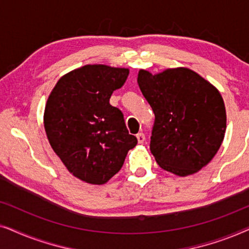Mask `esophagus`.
Returning a JSON list of instances; mask_svg holds the SVG:
<instances>
[{
	"label": "esophagus",
	"instance_id": "obj_1",
	"mask_svg": "<svg viewBox=\"0 0 249 249\" xmlns=\"http://www.w3.org/2000/svg\"><path fill=\"white\" fill-rule=\"evenodd\" d=\"M136 137H137L139 144H142V142H145V135H144V132H138V134L136 135Z\"/></svg>",
	"mask_w": 249,
	"mask_h": 249
}]
</instances>
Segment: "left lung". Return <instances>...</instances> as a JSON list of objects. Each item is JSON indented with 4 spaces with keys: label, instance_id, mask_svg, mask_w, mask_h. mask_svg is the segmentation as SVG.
I'll return each instance as SVG.
<instances>
[{
    "label": "left lung",
    "instance_id": "1",
    "mask_svg": "<svg viewBox=\"0 0 249 249\" xmlns=\"http://www.w3.org/2000/svg\"><path fill=\"white\" fill-rule=\"evenodd\" d=\"M138 85L154 112L151 148L163 170L186 177L199 171L219 151L227 128L219 90L187 68L138 73Z\"/></svg>",
    "mask_w": 249,
    "mask_h": 249
}]
</instances>
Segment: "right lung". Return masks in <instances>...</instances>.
<instances>
[{
	"label": "right lung",
	"mask_w": 249,
	"mask_h": 249,
	"mask_svg": "<svg viewBox=\"0 0 249 249\" xmlns=\"http://www.w3.org/2000/svg\"><path fill=\"white\" fill-rule=\"evenodd\" d=\"M128 74L124 68L88 64L61 78L47 100L44 127L50 144L69 172L85 182H107L137 145L124 113L110 104Z\"/></svg>",
	"instance_id": "right-lung-1"
}]
</instances>
